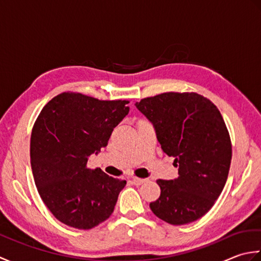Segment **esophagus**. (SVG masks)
<instances>
[{
	"instance_id": "34e87169",
	"label": "esophagus",
	"mask_w": 261,
	"mask_h": 261,
	"mask_svg": "<svg viewBox=\"0 0 261 261\" xmlns=\"http://www.w3.org/2000/svg\"><path fill=\"white\" fill-rule=\"evenodd\" d=\"M146 181V179L143 178H138V177H132V182H134L135 185H141L143 182Z\"/></svg>"
}]
</instances>
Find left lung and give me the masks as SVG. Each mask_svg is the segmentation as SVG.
Instances as JSON below:
<instances>
[{"label":"left lung","mask_w":261,"mask_h":261,"mask_svg":"<svg viewBox=\"0 0 261 261\" xmlns=\"http://www.w3.org/2000/svg\"><path fill=\"white\" fill-rule=\"evenodd\" d=\"M135 105L178 168L177 178L157 180L162 192L151 211L169 224L194 222L213 206L228 179L232 147L222 115L196 93H163Z\"/></svg>","instance_id":"left-lung-1"}]
</instances>
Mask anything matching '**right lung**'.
Segmentation results:
<instances>
[{"instance_id": "obj_1", "label": "right lung", "mask_w": 261, "mask_h": 261, "mask_svg": "<svg viewBox=\"0 0 261 261\" xmlns=\"http://www.w3.org/2000/svg\"><path fill=\"white\" fill-rule=\"evenodd\" d=\"M127 103L62 93L39 114L30 142L33 178L43 203L64 224L88 230L113 213L126 181L87 168V162L108 146L129 113Z\"/></svg>"}]
</instances>
